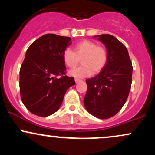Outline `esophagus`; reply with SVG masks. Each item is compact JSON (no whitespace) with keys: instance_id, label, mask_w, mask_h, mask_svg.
<instances>
[{"instance_id":"esophagus-1","label":"esophagus","mask_w":155,"mask_h":155,"mask_svg":"<svg viewBox=\"0 0 155 155\" xmlns=\"http://www.w3.org/2000/svg\"><path fill=\"white\" fill-rule=\"evenodd\" d=\"M81 81H82V80L81 79H75V82L77 84L79 82H81Z\"/></svg>"}]
</instances>
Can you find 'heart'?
<instances>
[{
    "label": "heart",
    "mask_w": 155,
    "mask_h": 155,
    "mask_svg": "<svg viewBox=\"0 0 155 155\" xmlns=\"http://www.w3.org/2000/svg\"><path fill=\"white\" fill-rule=\"evenodd\" d=\"M74 52L66 49L63 53L64 63L70 68H74L81 60L82 65L69 72V75L76 78H84L92 74L102 71L108 61L107 49L97 46L94 41L83 40L74 46Z\"/></svg>",
    "instance_id": "1"
}]
</instances>
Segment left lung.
<instances>
[{"label": "left lung", "instance_id": "8db88e82", "mask_svg": "<svg viewBox=\"0 0 155 155\" xmlns=\"http://www.w3.org/2000/svg\"><path fill=\"white\" fill-rule=\"evenodd\" d=\"M108 51V61L102 71L86 80L85 108L98 119H108L123 107L132 84L133 66L128 51L122 42L109 34L95 35Z\"/></svg>", "mask_w": 155, "mask_h": 155}]
</instances>
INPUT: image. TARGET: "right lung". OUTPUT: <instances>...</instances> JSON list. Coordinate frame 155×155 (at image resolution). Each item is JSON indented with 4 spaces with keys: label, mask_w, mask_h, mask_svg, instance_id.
<instances>
[{
    "label": "right lung",
    "mask_w": 155,
    "mask_h": 155,
    "mask_svg": "<svg viewBox=\"0 0 155 155\" xmlns=\"http://www.w3.org/2000/svg\"><path fill=\"white\" fill-rule=\"evenodd\" d=\"M71 41L70 37L45 34L27 50L19 71V90L23 104L33 114L48 117L55 113L68 89L75 84L74 78L65 76L63 59Z\"/></svg>",
    "instance_id": "obj_1"
}]
</instances>
